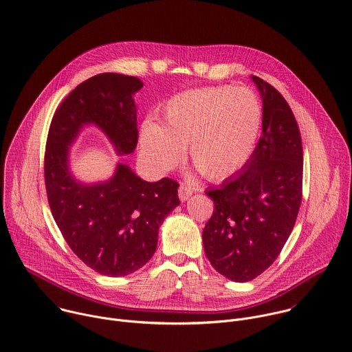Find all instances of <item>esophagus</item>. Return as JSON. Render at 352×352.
I'll return each mask as SVG.
<instances>
[{
  "label": "esophagus",
  "mask_w": 352,
  "mask_h": 352,
  "mask_svg": "<svg viewBox=\"0 0 352 352\" xmlns=\"http://www.w3.org/2000/svg\"><path fill=\"white\" fill-rule=\"evenodd\" d=\"M192 193H193V189H192L189 185H186V184H181V185H179L178 196H179L181 201L188 200V199L192 196Z\"/></svg>",
  "instance_id": "obj_1"
}]
</instances>
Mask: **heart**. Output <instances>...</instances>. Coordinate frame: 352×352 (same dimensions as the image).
I'll list each match as a JSON object with an SVG mask.
<instances>
[{
    "instance_id": "heart-1",
    "label": "heart",
    "mask_w": 352,
    "mask_h": 352,
    "mask_svg": "<svg viewBox=\"0 0 352 352\" xmlns=\"http://www.w3.org/2000/svg\"><path fill=\"white\" fill-rule=\"evenodd\" d=\"M163 126L141 127L144 159L159 170L174 167L188 148L193 167L223 181L246 167L258 145L264 109L248 87H203L171 96L162 107Z\"/></svg>"
}]
</instances>
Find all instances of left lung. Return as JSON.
Wrapping results in <instances>:
<instances>
[{"mask_svg":"<svg viewBox=\"0 0 352 352\" xmlns=\"http://www.w3.org/2000/svg\"><path fill=\"white\" fill-rule=\"evenodd\" d=\"M252 78L263 98V135L235 178L206 190L214 211L203 229L204 253L214 270L233 282L253 280L274 264L302 199V142L296 117L276 88Z\"/></svg>","mask_w":352,"mask_h":352,"instance_id":"8db88e82","label":"left lung"}]
</instances>
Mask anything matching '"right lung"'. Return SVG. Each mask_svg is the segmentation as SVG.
<instances>
[{
	"label": "right lung",
	"mask_w": 352,
	"mask_h": 352,
	"mask_svg": "<svg viewBox=\"0 0 352 352\" xmlns=\"http://www.w3.org/2000/svg\"><path fill=\"white\" fill-rule=\"evenodd\" d=\"M141 88L140 78L117 73L85 80L58 106L47 137L44 178L54 219L73 253L106 276L130 275L152 258L159 226L179 204V184L171 178L146 182L119 163L111 179L82 185L67 170V145L84 124L94 123L117 152H134L133 95Z\"/></svg>",
	"instance_id": "1"
}]
</instances>
